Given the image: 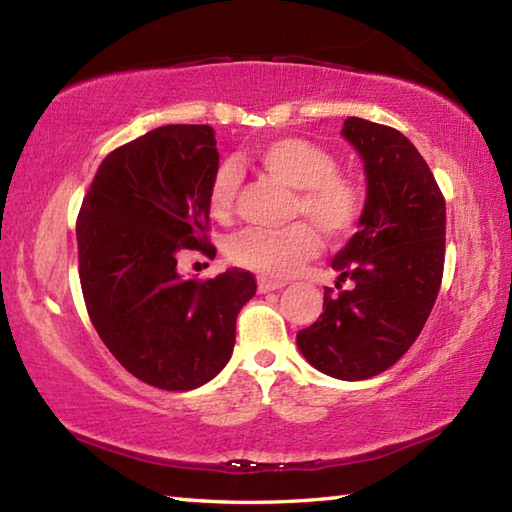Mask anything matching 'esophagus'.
I'll return each mask as SVG.
<instances>
[{
	"label": "esophagus",
	"mask_w": 512,
	"mask_h": 512,
	"mask_svg": "<svg viewBox=\"0 0 512 512\" xmlns=\"http://www.w3.org/2000/svg\"><path fill=\"white\" fill-rule=\"evenodd\" d=\"M282 287H284V282L271 280V277H259V280H257L259 293H268V291H275V289H282Z\"/></svg>",
	"instance_id": "34e87169"
}]
</instances>
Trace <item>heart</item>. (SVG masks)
Instances as JSON below:
<instances>
[{
  "mask_svg": "<svg viewBox=\"0 0 512 512\" xmlns=\"http://www.w3.org/2000/svg\"><path fill=\"white\" fill-rule=\"evenodd\" d=\"M255 160L262 169L289 189H296L293 214L305 216L329 239L350 235L357 225L363 196L350 178L336 173V160L325 149L300 137H273L255 149ZM239 189L237 164L223 162L210 183V210L214 216H228ZM318 250L316 232L307 223H296L287 230H244L230 241L232 262L255 268L271 277H287L300 259Z\"/></svg>",
  "mask_w": 512,
  "mask_h": 512,
  "instance_id": "heart-1",
  "label": "heart"
}]
</instances>
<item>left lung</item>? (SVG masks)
I'll list each match as a JSON object with an SVG mask.
<instances>
[{
  "mask_svg": "<svg viewBox=\"0 0 512 512\" xmlns=\"http://www.w3.org/2000/svg\"><path fill=\"white\" fill-rule=\"evenodd\" d=\"M343 140L359 153L366 203L332 259L339 282L296 343L311 366L343 381L379 375L404 357L436 302L445 264V198L418 149L395 128L348 117Z\"/></svg>",
  "mask_w": 512,
  "mask_h": 512,
  "instance_id": "left-lung-1",
  "label": "left lung"
}]
</instances>
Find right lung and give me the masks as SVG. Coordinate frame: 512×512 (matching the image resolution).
Returning <instances> with one entry per match:
<instances>
[{
	"mask_svg": "<svg viewBox=\"0 0 512 512\" xmlns=\"http://www.w3.org/2000/svg\"><path fill=\"white\" fill-rule=\"evenodd\" d=\"M212 126H162L112 151L83 198L76 241L85 307L121 366L162 391H192L225 368L255 277L225 268L207 282L178 273L205 246Z\"/></svg>",
	"mask_w": 512,
	"mask_h": 512,
	"instance_id": "1",
	"label": "right lung"
}]
</instances>
